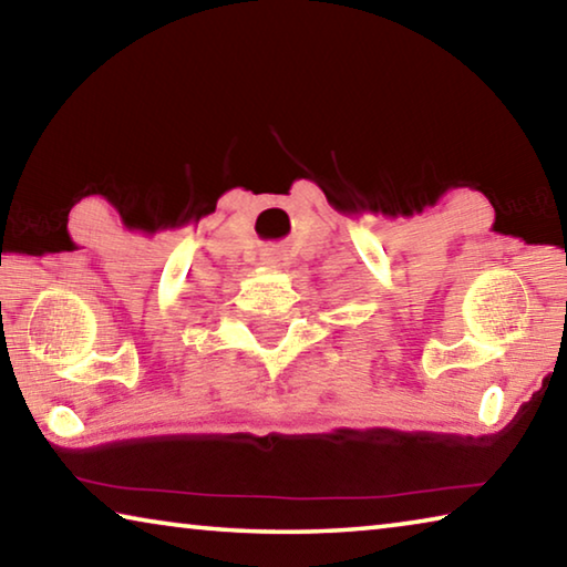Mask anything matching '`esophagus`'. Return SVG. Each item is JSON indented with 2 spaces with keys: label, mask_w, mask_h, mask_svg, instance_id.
<instances>
[{
  "label": "esophagus",
  "mask_w": 567,
  "mask_h": 567,
  "mask_svg": "<svg viewBox=\"0 0 567 567\" xmlns=\"http://www.w3.org/2000/svg\"><path fill=\"white\" fill-rule=\"evenodd\" d=\"M262 265L267 267H285L287 265V257L282 249H265L262 252Z\"/></svg>",
  "instance_id": "esophagus-1"
}]
</instances>
